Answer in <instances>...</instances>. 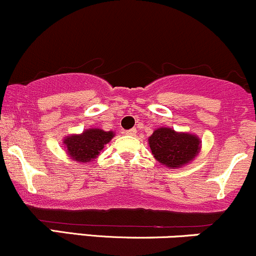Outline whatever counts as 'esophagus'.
<instances>
[{
    "label": "esophagus",
    "instance_id": "obj_1",
    "mask_svg": "<svg viewBox=\"0 0 256 256\" xmlns=\"http://www.w3.org/2000/svg\"><path fill=\"white\" fill-rule=\"evenodd\" d=\"M126 134H128V136H134V134H136V128H131V130H128L125 132Z\"/></svg>",
    "mask_w": 256,
    "mask_h": 256
}]
</instances>
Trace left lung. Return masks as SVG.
<instances>
[{"label":"left lung","mask_w":256,"mask_h":256,"mask_svg":"<svg viewBox=\"0 0 256 256\" xmlns=\"http://www.w3.org/2000/svg\"><path fill=\"white\" fill-rule=\"evenodd\" d=\"M152 154L161 165L180 168L195 160L201 152V140L190 132H177L171 128H158L148 138Z\"/></svg>","instance_id":"left-lung-1"}]
</instances>
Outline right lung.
I'll list each match as a JSON object with an SVG mask.
<instances>
[{
	"mask_svg": "<svg viewBox=\"0 0 256 256\" xmlns=\"http://www.w3.org/2000/svg\"><path fill=\"white\" fill-rule=\"evenodd\" d=\"M116 136L113 131L102 128H86L82 134H68L62 140L67 156L78 164H88L95 160L104 146Z\"/></svg>",
	"mask_w": 256,
	"mask_h": 256,
	"instance_id": "add662e5",
	"label": "right lung"
}]
</instances>
